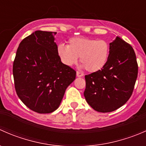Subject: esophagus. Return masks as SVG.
<instances>
[{
  "instance_id": "obj_1",
  "label": "esophagus",
  "mask_w": 146,
  "mask_h": 146,
  "mask_svg": "<svg viewBox=\"0 0 146 146\" xmlns=\"http://www.w3.org/2000/svg\"><path fill=\"white\" fill-rule=\"evenodd\" d=\"M76 76H77V77H82V76H84V74L83 73H82V72L77 71L76 72Z\"/></svg>"
}]
</instances>
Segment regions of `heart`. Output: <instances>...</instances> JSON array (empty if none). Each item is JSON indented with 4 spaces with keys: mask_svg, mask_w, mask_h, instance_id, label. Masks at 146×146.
<instances>
[{
    "mask_svg": "<svg viewBox=\"0 0 146 146\" xmlns=\"http://www.w3.org/2000/svg\"><path fill=\"white\" fill-rule=\"evenodd\" d=\"M56 51L60 61L65 66H73L80 57L82 63L80 67L85 68L88 72L95 73L102 70L107 64L110 46L108 42L104 39L80 36L70 38L68 46L58 44Z\"/></svg>",
    "mask_w": 146,
    "mask_h": 146,
    "instance_id": "heart-1",
    "label": "heart"
}]
</instances>
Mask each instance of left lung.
Segmentation results:
<instances>
[{
    "mask_svg": "<svg viewBox=\"0 0 146 146\" xmlns=\"http://www.w3.org/2000/svg\"><path fill=\"white\" fill-rule=\"evenodd\" d=\"M106 66L85 76L84 96L92 109L111 112L123 106L131 98L138 76V64L132 46L117 36L110 44Z\"/></svg>",
    "mask_w": 146,
    "mask_h": 146,
    "instance_id": "obj_1",
    "label": "left lung"
}]
</instances>
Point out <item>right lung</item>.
Returning a JSON list of instances; mask_svg holds the SVG:
<instances>
[{
	"instance_id": "obj_1",
	"label": "right lung",
	"mask_w": 146,
	"mask_h": 146,
	"mask_svg": "<svg viewBox=\"0 0 146 146\" xmlns=\"http://www.w3.org/2000/svg\"><path fill=\"white\" fill-rule=\"evenodd\" d=\"M56 34L35 31L20 42L13 62L17 96L39 114L57 110L66 88L76 79V72L63 64L57 55Z\"/></svg>"
}]
</instances>
